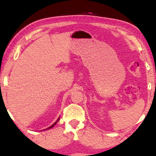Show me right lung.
Segmentation results:
<instances>
[{
    "label": "right lung",
    "mask_w": 156,
    "mask_h": 156,
    "mask_svg": "<svg viewBox=\"0 0 156 156\" xmlns=\"http://www.w3.org/2000/svg\"><path fill=\"white\" fill-rule=\"evenodd\" d=\"M59 119H60V117L58 118V120L56 121V122H55L54 124H53V125H51V126H49V127H48V128H47V129H44V130H47V129H51V128H52L53 127V126H54L55 125H56V124L57 123V122H58V121L59 120Z\"/></svg>",
    "instance_id": "obj_1"
}]
</instances>
